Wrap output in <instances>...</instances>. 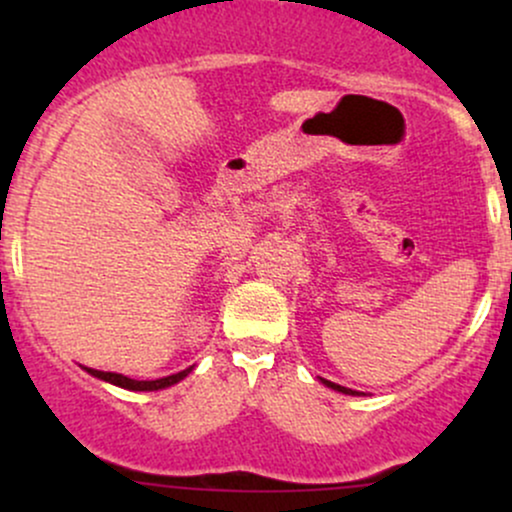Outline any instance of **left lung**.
<instances>
[{
  "label": "left lung",
  "instance_id": "1",
  "mask_svg": "<svg viewBox=\"0 0 512 512\" xmlns=\"http://www.w3.org/2000/svg\"><path fill=\"white\" fill-rule=\"evenodd\" d=\"M320 380H322V385L332 387V390L342 392V395H361V392H356V390H349V387H344V385H337V383H332V380H325V378H320Z\"/></svg>",
  "mask_w": 512,
  "mask_h": 512
}]
</instances>
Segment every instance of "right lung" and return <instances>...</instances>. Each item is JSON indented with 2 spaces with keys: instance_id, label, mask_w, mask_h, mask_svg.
<instances>
[{
  "instance_id": "1",
  "label": "right lung",
  "mask_w": 512,
  "mask_h": 512,
  "mask_svg": "<svg viewBox=\"0 0 512 512\" xmlns=\"http://www.w3.org/2000/svg\"><path fill=\"white\" fill-rule=\"evenodd\" d=\"M192 368H195V366L180 370V373L166 375V378H158V380H134V378H127V375H122V373H110V370H96V368H86V366H84L86 373L93 375V378L105 380V383L117 385V387H125V390H132V392H156V390H166V387L180 383V380H185L187 375L192 373Z\"/></svg>"
}]
</instances>
